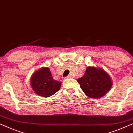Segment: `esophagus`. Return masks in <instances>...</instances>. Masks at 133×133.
Listing matches in <instances>:
<instances>
[{
	"label": "esophagus",
	"mask_w": 133,
	"mask_h": 133,
	"mask_svg": "<svg viewBox=\"0 0 133 133\" xmlns=\"http://www.w3.org/2000/svg\"><path fill=\"white\" fill-rule=\"evenodd\" d=\"M71 77L70 76H67L66 77H65V78H71Z\"/></svg>",
	"instance_id": "obj_1"
}]
</instances>
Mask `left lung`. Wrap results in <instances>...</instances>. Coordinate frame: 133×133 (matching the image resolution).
<instances>
[{
	"mask_svg": "<svg viewBox=\"0 0 133 133\" xmlns=\"http://www.w3.org/2000/svg\"><path fill=\"white\" fill-rule=\"evenodd\" d=\"M86 96L92 98L103 97L112 86L109 75L102 68L88 66L84 76L77 80Z\"/></svg>",
	"mask_w": 133,
	"mask_h": 133,
	"instance_id": "obj_1",
	"label": "left lung"
}]
</instances>
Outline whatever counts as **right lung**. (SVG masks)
Masks as SVG:
<instances>
[{
    "instance_id": "obj_1",
    "label": "right lung",
    "mask_w": 133,
    "mask_h": 133,
    "mask_svg": "<svg viewBox=\"0 0 133 133\" xmlns=\"http://www.w3.org/2000/svg\"><path fill=\"white\" fill-rule=\"evenodd\" d=\"M30 84L35 93L40 97H49L59 90L61 83L54 80L49 68H43L35 72L30 78Z\"/></svg>"
}]
</instances>
